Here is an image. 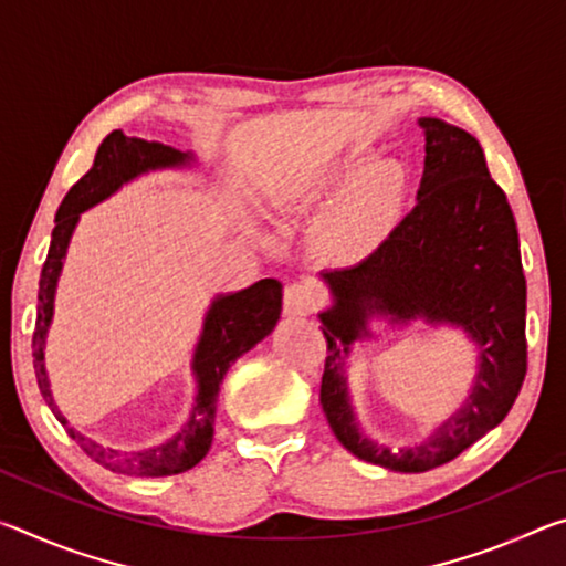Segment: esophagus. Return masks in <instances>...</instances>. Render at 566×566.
I'll use <instances>...</instances> for the list:
<instances>
[{
	"label": "esophagus",
	"instance_id": "34e87169",
	"mask_svg": "<svg viewBox=\"0 0 566 566\" xmlns=\"http://www.w3.org/2000/svg\"><path fill=\"white\" fill-rule=\"evenodd\" d=\"M319 304H322L319 286H314L312 282L286 284V290H284V314H290V317H304V314L317 312Z\"/></svg>",
	"mask_w": 566,
	"mask_h": 566
}]
</instances>
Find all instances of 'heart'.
I'll return each mask as SVG.
<instances>
[{"label":"heart","mask_w":566,"mask_h":566,"mask_svg":"<svg viewBox=\"0 0 566 566\" xmlns=\"http://www.w3.org/2000/svg\"><path fill=\"white\" fill-rule=\"evenodd\" d=\"M354 159L339 161L329 179L349 177ZM405 199V171L397 161L381 159L361 169L322 217V244L342 260H361L379 249L397 224Z\"/></svg>","instance_id":"1"}]
</instances>
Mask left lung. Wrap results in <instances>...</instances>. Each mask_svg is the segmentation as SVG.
Segmentation results:
<instances>
[{"instance_id": "left-lung-1", "label": "left lung", "mask_w": 566, "mask_h": 566, "mask_svg": "<svg viewBox=\"0 0 566 566\" xmlns=\"http://www.w3.org/2000/svg\"><path fill=\"white\" fill-rule=\"evenodd\" d=\"M419 127L427 157L415 209L367 260L322 274L332 306L319 314L327 337L319 401L334 437L364 462L407 474L452 462L500 424L526 375V280L512 207L472 134L432 117ZM375 316L449 323L480 349L465 405L427 443L399 453L358 432L346 387L350 344L370 336Z\"/></svg>"}]
</instances>
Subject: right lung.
<instances>
[{
    "mask_svg": "<svg viewBox=\"0 0 566 566\" xmlns=\"http://www.w3.org/2000/svg\"><path fill=\"white\" fill-rule=\"evenodd\" d=\"M191 161H195L191 151H179L175 147L161 145V142L127 137L122 129L107 134L97 149V155H94L92 169L66 191L60 209H56L52 244L42 266L40 304H36V324L32 337L36 385H40L42 397L54 411V417L60 419L66 434L84 449V454L117 474L171 476L187 472V469L202 462L214 437L219 385H222L229 367L274 329L282 312V284L276 280H260L234 294H217V300L209 306L205 317L202 337L197 342L195 361H191V371H195L197 381L195 407H191L179 434L157 447L132 449V452L104 447L94 442V439L84 437L82 432H76L74 427H70V419L56 409L50 389V377H46L44 367V342L54 317L56 282H60L66 247H70L80 214L87 212L94 205L104 202L122 185L147 175V171L189 167Z\"/></svg>",
    "mask_w": 566,
    "mask_h": 566,
    "instance_id": "add662e5",
    "label": "right lung"
}]
</instances>
